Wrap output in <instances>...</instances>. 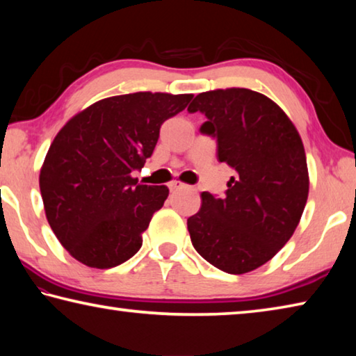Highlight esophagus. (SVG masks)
Wrapping results in <instances>:
<instances>
[{"mask_svg":"<svg viewBox=\"0 0 356 356\" xmlns=\"http://www.w3.org/2000/svg\"><path fill=\"white\" fill-rule=\"evenodd\" d=\"M182 188H185V184L179 182V180H174V182L170 184V190L171 191H177V190H182Z\"/></svg>","mask_w":356,"mask_h":356,"instance_id":"esophagus-1","label":"esophagus"}]
</instances>
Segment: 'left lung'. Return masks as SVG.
Wrapping results in <instances>:
<instances>
[{
  "mask_svg": "<svg viewBox=\"0 0 356 356\" xmlns=\"http://www.w3.org/2000/svg\"><path fill=\"white\" fill-rule=\"evenodd\" d=\"M188 111L206 114L201 134L216 140V156L236 172L226 196L201 195L200 212L186 221L191 243L222 272L248 273L298 226L309 191L303 143L286 113L251 89L202 92Z\"/></svg>",
  "mask_w": 356,
  "mask_h": 356,
  "instance_id": "8db88e82",
  "label": "left lung"
}]
</instances>
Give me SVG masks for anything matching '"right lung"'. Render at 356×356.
Segmentation results:
<instances>
[{"label": "right lung", "mask_w": 356, "mask_h": 356, "mask_svg": "<svg viewBox=\"0 0 356 356\" xmlns=\"http://www.w3.org/2000/svg\"><path fill=\"white\" fill-rule=\"evenodd\" d=\"M191 94L135 92L95 102L53 140L39 185L48 225L72 257L111 268L141 248V234L163 207L165 185L131 177L152 155L160 127Z\"/></svg>", "instance_id": "add662e5"}]
</instances>
